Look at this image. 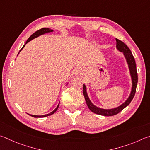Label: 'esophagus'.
<instances>
[{"label": "esophagus", "instance_id": "obj_1", "mask_svg": "<svg viewBox=\"0 0 150 150\" xmlns=\"http://www.w3.org/2000/svg\"><path fill=\"white\" fill-rule=\"evenodd\" d=\"M78 74H79V72H78Z\"/></svg>", "mask_w": 150, "mask_h": 150}]
</instances>
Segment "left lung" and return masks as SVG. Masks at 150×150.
Returning a JSON list of instances; mask_svg holds the SVG:
<instances>
[{"instance_id": "8db88e82", "label": "left lung", "mask_w": 150, "mask_h": 150, "mask_svg": "<svg viewBox=\"0 0 150 150\" xmlns=\"http://www.w3.org/2000/svg\"><path fill=\"white\" fill-rule=\"evenodd\" d=\"M117 41V49L120 51V52H122L124 53L125 57L127 59V63L128 64V67H129L131 78H132V91L129 96V98L124 103L122 104L121 105L117 107V108L112 109H103L99 108V107H96L92 104L90 99L88 98V96L87 94V91H86V86H83V93L84 96L85 100L86 102V104L88 107V108L91 110L94 113L99 115H103V116L109 117V116H113L119 113L122 109H124L126 107L128 106V105L132 101V99L134 97L136 91V86H137L138 83V74H137V70H136V65L135 59L134 58L133 55L132 54V52L130 51V49L128 48V46L125 43H123L122 41L119 40V39H116Z\"/></svg>"}]
</instances>
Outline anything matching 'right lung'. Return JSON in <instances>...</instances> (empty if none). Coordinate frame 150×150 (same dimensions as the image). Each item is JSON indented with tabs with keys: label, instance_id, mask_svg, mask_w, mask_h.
<instances>
[{
	"label": "right lung",
	"instance_id": "obj_1",
	"mask_svg": "<svg viewBox=\"0 0 150 150\" xmlns=\"http://www.w3.org/2000/svg\"><path fill=\"white\" fill-rule=\"evenodd\" d=\"M51 31H52V30H51V29H49V28H41V29H40V30H38V31H36L35 33H33L32 35H31L30 37V38H28V40H27V41H26L25 44H26V43H28V42H29V41H30L31 40H32L33 39L35 38H37V37H38V36H39V35H42V34H44V33H48V32H51ZM25 44L23 46L22 48L20 49V52L21 51H22V49L23 48V47H25ZM59 104L58 105V106L57 107V108L55 109L53 111H52L51 112H50L49 114L45 115H41V116H38V115H30V116L33 117H35V118H39V117H47V116H49V115H52V114H53V113H54L55 112H56V111H57V109L59 108Z\"/></svg>",
	"mask_w": 150,
	"mask_h": 150
}]
</instances>
